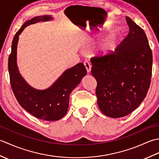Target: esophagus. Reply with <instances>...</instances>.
I'll return each mask as SVG.
<instances>
[{"mask_svg":"<svg viewBox=\"0 0 159 159\" xmlns=\"http://www.w3.org/2000/svg\"><path fill=\"white\" fill-rule=\"evenodd\" d=\"M84 63V66L86 67V70H87V73H89L91 72V65H90V63L89 61H85V62L83 63Z\"/></svg>","mask_w":159,"mask_h":159,"instance_id":"1","label":"esophagus"}]
</instances>
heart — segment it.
<instances>
[{
	"instance_id": "1",
	"label": "heart",
	"mask_w": 159,
	"mask_h": 159,
	"mask_svg": "<svg viewBox=\"0 0 159 159\" xmlns=\"http://www.w3.org/2000/svg\"><path fill=\"white\" fill-rule=\"evenodd\" d=\"M121 36V33L120 30H116L109 38L98 43L96 46V52L101 55H104L113 51L117 46Z\"/></svg>"
}]
</instances>
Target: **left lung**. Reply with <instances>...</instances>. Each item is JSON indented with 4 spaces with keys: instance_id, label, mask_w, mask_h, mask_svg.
<instances>
[{
    "instance_id": "8db88e82",
    "label": "left lung",
    "mask_w": 159,
    "mask_h": 159,
    "mask_svg": "<svg viewBox=\"0 0 159 159\" xmlns=\"http://www.w3.org/2000/svg\"><path fill=\"white\" fill-rule=\"evenodd\" d=\"M129 33L114 51L91 58L100 110L113 118L139 107L149 89L152 53L143 29L126 17Z\"/></svg>"
}]
</instances>
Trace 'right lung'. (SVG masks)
I'll use <instances>...</instances> for the list:
<instances>
[{
    "label": "right lung",
    "instance_id": "obj_1",
    "mask_svg": "<svg viewBox=\"0 0 159 159\" xmlns=\"http://www.w3.org/2000/svg\"><path fill=\"white\" fill-rule=\"evenodd\" d=\"M49 16H38L22 26L13 38L11 52L8 60L11 87L16 100L24 109L32 116L45 121H56L66 114L70 95L86 75L87 70L82 63L65 71L53 85L45 90H38L29 85L20 76L16 64V50L18 36L26 26L39 21H47Z\"/></svg>",
    "mask_w": 159,
    "mask_h": 159
}]
</instances>
